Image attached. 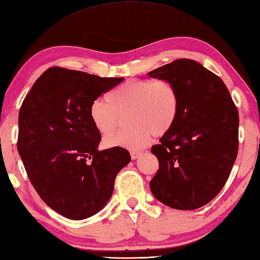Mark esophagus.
Listing matches in <instances>:
<instances>
[{"instance_id":"esophagus-1","label":"esophagus","mask_w":260,"mask_h":260,"mask_svg":"<svg viewBox=\"0 0 260 260\" xmlns=\"http://www.w3.org/2000/svg\"><path fill=\"white\" fill-rule=\"evenodd\" d=\"M141 154H142V152H140V151H131V158H132V160H136L137 158H139Z\"/></svg>"}]
</instances>
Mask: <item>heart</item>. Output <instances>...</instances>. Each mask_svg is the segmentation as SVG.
Returning a JSON list of instances; mask_svg holds the SVG:
<instances>
[{
  "instance_id": "b5f03b06",
  "label": "heart",
  "mask_w": 260,
  "mask_h": 260,
  "mask_svg": "<svg viewBox=\"0 0 260 260\" xmlns=\"http://www.w3.org/2000/svg\"><path fill=\"white\" fill-rule=\"evenodd\" d=\"M107 102L96 100L90 107V118L95 129L108 135L119 125L125 114L123 131L107 136V148L140 149L152 135L167 134L176 122L179 95L175 84L167 79L132 80L110 91Z\"/></svg>"
}]
</instances>
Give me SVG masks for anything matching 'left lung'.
I'll list each match as a JSON object with an SVG mask.
<instances>
[{"label": "left lung", "mask_w": 260, "mask_h": 260, "mask_svg": "<svg viewBox=\"0 0 260 260\" xmlns=\"http://www.w3.org/2000/svg\"><path fill=\"white\" fill-rule=\"evenodd\" d=\"M148 76L169 80L179 95L176 122L151 148L159 169L150 189L171 208L198 209L220 192L237 158V107L222 80L193 60L172 61Z\"/></svg>", "instance_id": "left-lung-1"}]
</instances>
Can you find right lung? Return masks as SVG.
I'll use <instances>...</instances> for the list:
<instances>
[{
  "instance_id": "add662e5",
  "label": "right lung",
  "mask_w": 260,
  "mask_h": 260,
  "mask_svg": "<svg viewBox=\"0 0 260 260\" xmlns=\"http://www.w3.org/2000/svg\"><path fill=\"white\" fill-rule=\"evenodd\" d=\"M123 78L53 67L41 74L19 112L17 151L28 179L50 208L73 220L89 218L111 198L128 150H98L90 107Z\"/></svg>"
}]
</instances>
